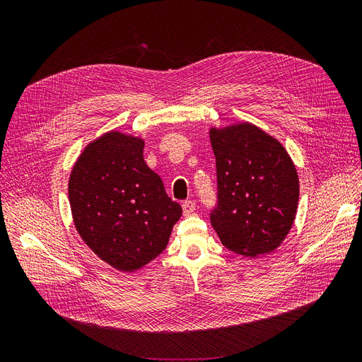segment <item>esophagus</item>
I'll return each mask as SVG.
<instances>
[{"mask_svg": "<svg viewBox=\"0 0 362 362\" xmlns=\"http://www.w3.org/2000/svg\"><path fill=\"white\" fill-rule=\"evenodd\" d=\"M196 210V204L193 201H185L182 202V213L184 216H190Z\"/></svg>", "mask_w": 362, "mask_h": 362, "instance_id": "1", "label": "esophagus"}]
</instances>
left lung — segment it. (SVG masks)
<instances>
[{
  "label": "left lung",
  "mask_w": 362,
  "mask_h": 362,
  "mask_svg": "<svg viewBox=\"0 0 362 362\" xmlns=\"http://www.w3.org/2000/svg\"><path fill=\"white\" fill-rule=\"evenodd\" d=\"M217 206L211 225L234 254L255 258L281 246L294 223L299 177L281 141L250 122L211 127Z\"/></svg>",
  "instance_id": "1"
}]
</instances>
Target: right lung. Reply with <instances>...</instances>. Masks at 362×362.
<instances>
[{"label":"right lung","mask_w":362,"mask_h":362,"mask_svg":"<svg viewBox=\"0 0 362 362\" xmlns=\"http://www.w3.org/2000/svg\"><path fill=\"white\" fill-rule=\"evenodd\" d=\"M145 140L112 129L74 163L69 204L76 233L113 269L133 273L166 249L182 208L144 160Z\"/></svg>","instance_id":"add662e5"}]
</instances>
